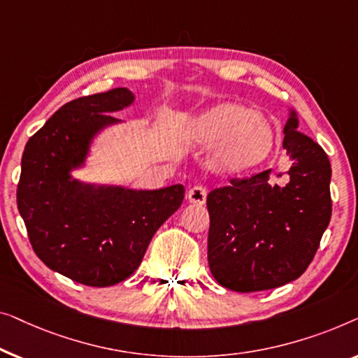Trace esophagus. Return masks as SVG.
<instances>
[{
    "label": "esophagus",
    "mask_w": 358,
    "mask_h": 358,
    "mask_svg": "<svg viewBox=\"0 0 358 358\" xmlns=\"http://www.w3.org/2000/svg\"><path fill=\"white\" fill-rule=\"evenodd\" d=\"M206 196H208V189L204 188L203 185H196L193 188H189L188 191V199L189 203L193 204H204L206 203Z\"/></svg>",
    "instance_id": "obj_1"
}]
</instances>
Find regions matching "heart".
Masks as SVG:
<instances>
[{"label":"heart","mask_w":358,"mask_h":358,"mask_svg":"<svg viewBox=\"0 0 358 358\" xmlns=\"http://www.w3.org/2000/svg\"><path fill=\"white\" fill-rule=\"evenodd\" d=\"M196 138L203 143H220L214 154L215 167L238 172L256 167L268 157L274 144L269 124L256 118L251 108L238 103H222L198 120Z\"/></svg>","instance_id":"b5f03b06"}]
</instances>
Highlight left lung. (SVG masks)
<instances>
[{"mask_svg": "<svg viewBox=\"0 0 358 358\" xmlns=\"http://www.w3.org/2000/svg\"><path fill=\"white\" fill-rule=\"evenodd\" d=\"M290 112L284 149L292 167L269 180L271 169L231 178L208 194L210 273L225 289L259 292L299 279L328 229L331 164L320 144L296 131Z\"/></svg>", "mask_w": 358, "mask_h": 358, "instance_id": "8db88e82", "label": "left lung"}]
</instances>
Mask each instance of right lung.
<instances>
[{
	"mask_svg": "<svg viewBox=\"0 0 358 358\" xmlns=\"http://www.w3.org/2000/svg\"><path fill=\"white\" fill-rule=\"evenodd\" d=\"M133 100L124 87L71 100L27 141L22 154L17 209L30 245L50 269L84 285L128 279L185 198L183 185L138 191L71 177L84 165L94 136L120 123L110 113Z\"/></svg>",
	"mask_w": 358,
	"mask_h": 358,
	"instance_id": "obj_1",
	"label": "right lung"
}]
</instances>
